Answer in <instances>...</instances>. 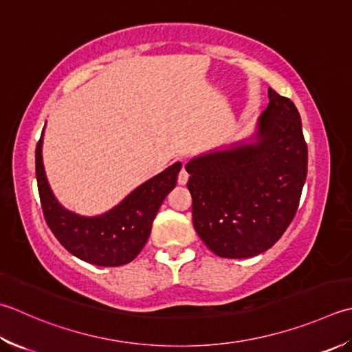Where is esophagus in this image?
<instances>
[{
	"mask_svg": "<svg viewBox=\"0 0 352 352\" xmlns=\"http://www.w3.org/2000/svg\"><path fill=\"white\" fill-rule=\"evenodd\" d=\"M188 180H189V174L183 166L182 170H180V174H178V184H186V183H188Z\"/></svg>",
	"mask_w": 352,
	"mask_h": 352,
	"instance_id": "34e87169",
	"label": "esophagus"
}]
</instances>
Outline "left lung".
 I'll list each match as a JSON object with an SVG mask.
<instances>
[{
  "instance_id": "left-lung-1",
  "label": "left lung",
  "mask_w": 352,
  "mask_h": 352,
  "mask_svg": "<svg viewBox=\"0 0 352 352\" xmlns=\"http://www.w3.org/2000/svg\"><path fill=\"white\" fill-rule=\"evenodd\" d=\"M256 142L192 158V221L221 258H252L284 235L299 208L308 148L294 103L268 88Z\"/></svg>"
}]
</instances>
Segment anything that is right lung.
<instances>
[{"mask_svg":"<svg viewBox=\"0 0 352 352\" xmlns=\"http://www.w3.org/2000/svg\"><path fill=\"white\" fill-rule=\"evenodd\" d=\"M44 134V129H43ZM43 135L36 144V180L47 226L65 249L85 263L119 267L131 263L146 244L163 199L175 188L182 163H175L103 215L80 217L62 208L48 186L43 164Z\"/></svg>","mask_w":352,"mask_h":352,"instance_id":"add662e5","label":"right lung"}]
</instances>
